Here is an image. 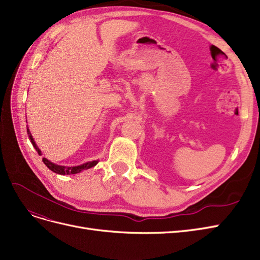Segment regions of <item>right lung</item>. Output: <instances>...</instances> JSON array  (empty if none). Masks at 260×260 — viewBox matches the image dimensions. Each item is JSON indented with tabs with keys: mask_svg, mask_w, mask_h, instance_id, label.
Segmentation results:
<instances>
[{
	"mask_svg": "<svg viewBox=\"0 0 260 260\" xmlns=\"http://www.w3.org/2000/svg\"><path fill=\"white\" fill-rule=\"evenodd\" d=\"M27 133H28V136H29V139H30V141H31V144L33 145V147L36 148L38 153L41 155V150H40L39 147L36 145L35 139H33V137H32V135H31V133H30V131H29V127H27ZM43 162H44V164H45L52 172H54V173H56V174H59V175L78 174V173H81L82 171H84V170L91 169V167L95 166V165L98 163V161H91V162H87V163H84V164L79 165V166H71V167H68V166H61V165L54 164V163H52L51 161H48L47 158H45V157H43Z\"/></svg>",
	"mask_w": 260,
	"mask_h": 260,
	"instance_id": "right-lung-1",
	"label": "right lung"
}]
</instances>
